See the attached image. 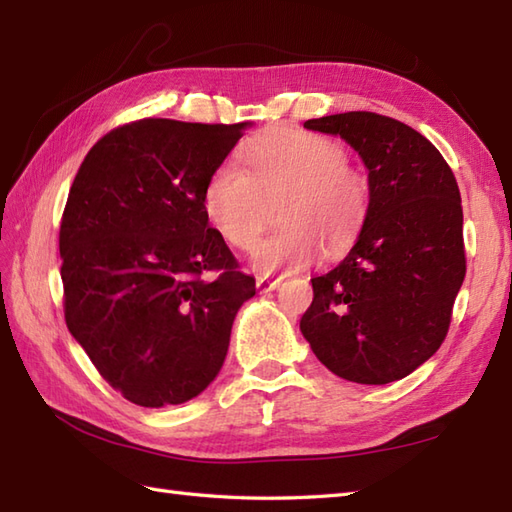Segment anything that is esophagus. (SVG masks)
Here are the masks:
<instances>
[{
  "instance_id": "obj_1",
  "label": "esophagus",
  "mask_w": 512,
  "mask_h": 512,
  "mask_svg": "<svg viewBox=\"0 0 512 512\" xmlns=\"http://www.w3.org/2000/svg\"><path fill=\"white\" fill-rule=\"evenodd\" d=\"M279 286V279H268V277H257V288L259 292H270Z\"/></svg>"
}]
</instances>
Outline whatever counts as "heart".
<instances>
[{
	"mask_svg": "<svg viewBox=\"0 0 512 512\" xmlns=\"http://www.w3.org/2000/svg\"><path fill=\"white\" fill-rule=\"evenodd\" d=\"M250 169L224 160L206 178L202 209L228 246L253 250L282 202L277 234L253 253L262 273L299 270L323 255H341L361 233L369 213V180L347 162V149L330 136L277 127L244 147Z\"/></svg>",
	"mask_w": 512,
	"mask_h": 512,
	"instance_id": "1",
	"label": "heart"
}]
</instances>
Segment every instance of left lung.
Instances as JSON below:
<instances>
[{
  "mask_svg": "<svg viewBox=\"0 0 512 512\" xmlns=\"http://www.w3.org/2000/svg\"><path fill=\"white\" fill-rule=\"evenodd\" d=\"M369 171V213L339 266L312 279L299 328L345 380L387 385L438 352L466 275L462 200L447 160L416 129L374 112L312 118Z\"/></svg>",
  "mask_w": 512,
  "mask_h": 512,
  "instance_id": "left-lung-1",
  "label": "left lung"
}]
</instances>
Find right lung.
Returning a JSON list of instances; mask_svg holds the SVG:
<instances>
[{
    "label": "right lung",
    "mask_w": 512,
    "mask_h": 512,
    "mask_svg": "<svg viewBox=\"0 0 512 512\" xmlns=\"http://www.w3.org/2000/svg\"><path fill=\"white\" fill-rule=\"evenodd\" d=\"M248 123L140 118L107 132L70 187L59 253L68 330L140 407L180 405L222 369L255 279L202 209Z\"/></svg>",
    "instance_id": "obj_1"
}]
</instances>
